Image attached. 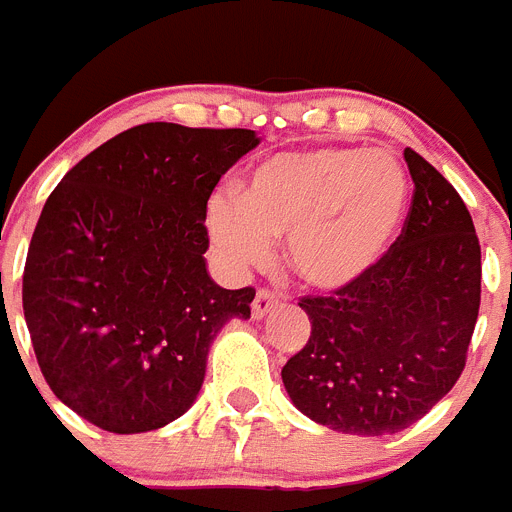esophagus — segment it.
I'll list each match as a JSON object with an SVG mask.
<instances>
[{
    "label": "esophagus",
    "mask_w": 512,
    "mask_h": 512,
    "mask_svg": "<svg viewBox=\"0 0 512 512\" xmlns=\"http://www.w3.org/2000/svg\"><path fill=\"white\" fill-rule=\"evenodd\" d=\"M276 304H278V294H273V291L268 289H260L255 294V302H252V317H255V320H263L270 309L276 307Z\"/></svg>",
    "instance_id": "obj_1"
}]
</instances>
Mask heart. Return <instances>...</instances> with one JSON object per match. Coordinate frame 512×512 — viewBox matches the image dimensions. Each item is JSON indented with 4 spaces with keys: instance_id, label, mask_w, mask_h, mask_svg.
Returning <instances> with one entry per match:
<instances>
[{
    "instance_id": "heart-1",
    "label": "heart",
    "mask_w": 512,
    "mask_h": 512,
    "mask_svg": "<svg viewBox=\"0 0 512 512\" xmlns=\"http://www.w3.org/2000/svg\"><path fill=\"white\" fill-rule=\"evenodd\" d=\"M409 208V174L393 153L291 150L249 174L239 197H210L205 226L234 270L263 265L286 236V263L315 289H343L375 268Z\"/></svg>"
}]
</instances>
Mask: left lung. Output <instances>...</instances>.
Here are the masks:
<instances>
[{
    "label": "left lung",
    "mask_w": 512,
    "mask_h": 512,
    "mask_svg": "<svg viewBox=\"0 0 512 512\" xmlns=\"http://www.w3.org/2000/svg\"><path fill=\"white\" fill-rule=\"evenodd\" d=\"M414 197L375 268L304 296L312 333L281 369L296 409L343 435H395L448 395L482 302V249L453 184L406 148Z\"/></svg>",
    "instance_id": "8db88e82"
}]
</instances>
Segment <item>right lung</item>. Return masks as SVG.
Instances as JSON below:
<instances>
[{"instance_id":"1","label":"right lung","mask_w":512,"mask_h":512,"mask_svg":"<svg viewBox=\"0 0 512 512\" xmlns=\"http://www.w3.org/2000/svg\"><path fill=\"white\" fill-rule=\"evenodd\" d=\"M252 130L137 124L64 174L28 247L23 309L38 367L90 424L137 435L195 403L208 351L255 289L205 268L208 197Z\"/></svg>"}]
</instances>
